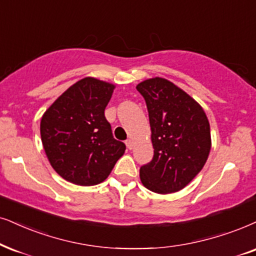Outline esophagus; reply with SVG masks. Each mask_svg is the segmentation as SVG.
<instances>
[{
  "label": "esophagus",
  "mask_w": 256,
  "mask_h": 256,
  "mask_svg": "<svg viewBox=\"0 0 256 256\" xmlns=\"http://www.w3.org/2000/svg\"><path fill=\"white\" fill-rule=\"evenodd\" d=\"M125 144H126V146H128V148H134V142H132V139H128V140L125 142Z\"/></svg>",
  "instance_id": "obj_1"
}]
</instances>
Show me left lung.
Segmentation results:
<instances>
[{"mask_svg": "<svg viewBox=\"0 0 256 256\" xmlns=\"http://www.w3.org/2000/svg\"><path fill=\"white\" fill-rule=\"evenodd\" d=\"M136 88L144 96L151 128L154 158L139 170L143 186L166 195L177 192L204 166L212 148L204 110L164 78H151Z\"/></svg>", "mask_w": 256, "mask_h": 256, "instance_id": "8db88e82", "label": "left lung"}]
</instances>
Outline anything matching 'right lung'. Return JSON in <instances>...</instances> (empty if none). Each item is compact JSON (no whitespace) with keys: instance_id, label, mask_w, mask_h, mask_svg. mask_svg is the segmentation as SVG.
Wrapping results in <instances>:
<instances>
[{"instance_id":"1","label":"right lung","mask_w":256,"mask_h":256,"mask_svg":"<svg viewBox=\"0 0 256 256\" xmlns=\"http://www.w3.org/2000/svg\"><path fill=\"white\" fill-rule=\"evenodd\" d=\"M116 86L86 76L68 87L46 110L40 134L52 168L68 182L90 186L99 184L125 152L116 140L105 108Z\"/></svg>"}]
</instances>
